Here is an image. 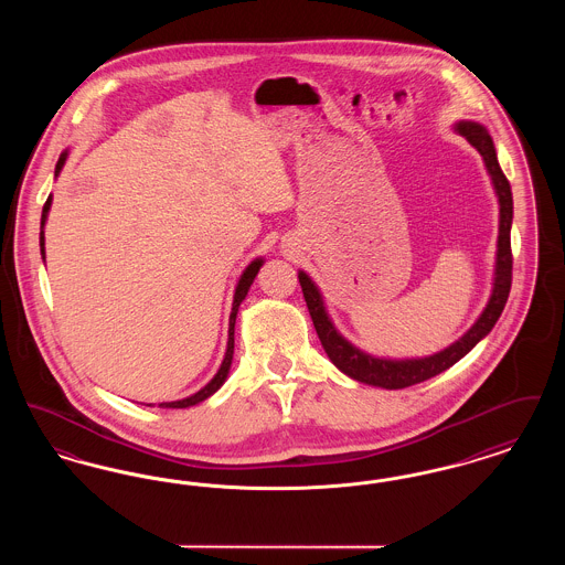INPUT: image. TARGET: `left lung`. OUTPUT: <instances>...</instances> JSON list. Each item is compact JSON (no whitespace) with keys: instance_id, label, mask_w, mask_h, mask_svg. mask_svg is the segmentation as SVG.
I'll list each match as a JSON object with an SVG mask.
<instances>
[{"instance_id":"left-lung-1","label":"left lung","mask_w":565,"mask_h":565,"mask_svg":"<svg viewBox=\"0 0 565 565\" xmlns=\"http://www.w3.org/2000/svg\"><path fill=\"white\" fill-rule=\"evenodd\" d=\"M456 134L461 135L481 157H483L484 169L491 178V184L498 196L500 205V224H498V249H495V269H493V288L491 296L487 300V307L479 320L470 326V330L459 337L456 343L445 348L438 353H431L426 358H404V360H394V358H376L366 351L358 350L353 343H350L330 320L323 296L316 281L305 273L298 270V281L302 288V296L307 300L311 320L316 326V332L322 341V348L330 362L345 375L366 383L375 385L383 390H403L408 385L428 381L431 376L440 375L443 371L451 369L456 362H459L468 351L472 350L481 339H484L491 328L498 322V318L504 311V305L509 300L512 281V254H511V226H512V192L511 184L507 175L500 169L495 146L489 131L483 125L472 122V120H459L456 122Z\"/></svg>"}]
</instances>
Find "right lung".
Returning a JSON list of instances; mask_svg holds the SVG:
<instances>
[{"mask_svg": "<svg viewBox=\"0 0 565 565\" xmlns=\"http://www.w3.org/2000/svg\"><path fill=\"white\" fill-rule=\"evenodd\" d=\"M65 161H67V150L58 157V162H56V167H54V178H58V173H61V169H63ZM51 205H53V194H51V196L46 199V203H44V210H42V222H40V228H42V231H40V252H42V260L46 258V249H44V226H46V220H49ZM263 265H265V258H256V260H252V263L245 267V270H243L239 281H237L235 296H233V309H231V318H228V343H226V353H224V360H222V364H220V369H217V373H215L214 379H212L205 387H201L196 394L189 396V398L173 401V403L159 404L161 408H189V406H194V404L207 401L210 396H214L215 392L224 385L226 376L231 373L233 353H235V320H237V311H239L243 298L247 296V290H249V286L254 284V279H256V275H258V270H260ZM148 406H150V404H148Z\"/></svg>", "mask_w": 565, "mask_h": 565, "instance_id": "add662e5", "label": "right lung"}]
</instances>
